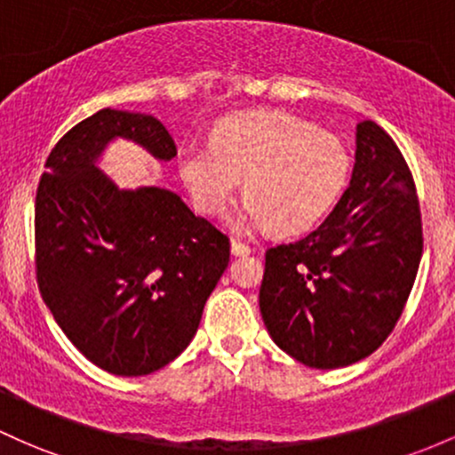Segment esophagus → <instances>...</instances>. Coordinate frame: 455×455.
<instances>
[{"mask_svg":"<svg viewBox=\"0 0 455 455\" xmlns=\"http://www.w3.org/2000/svg\"><path fill=\"white\" fill-rule=\"evenodd\" d=\"M232 253H234V256H249V253H251V247L234 238V241H232Z\"/></svg>","mask_w":455,"mask_h":455,"instance_id":"obj_1","label":"esophagus"}]
</instances>
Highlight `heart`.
<instances>
[{
    "instance_id": "1",
    "label": "heart",
    "mask_w": 455,
    "mask_h": 455,
    "mask_svg": "<svg viewBox=\"0 0 455 455\" xmlns=\"http://www.w3.org/2000/svg\"><path fill=\"white\" fill-rule=\"evenodd\" d=\"M180 173L195 206L221 217L241 180L245 229L299 234L334 208L349 182L351 156L339 136L288 112H251L226 119L212 145H187Z\"/></svg>"
}]
</instances>
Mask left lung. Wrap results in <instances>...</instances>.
I'll return each mask as SVG.
<instances>
[{
	"label": "left lung",
	"mask_w": 455,
	"mask_h": 455,
	"mask_svg": "<svg viewBox=\"0 0 455 455\" xmlns=\"http://www.w3.org/2000/svg\"><path fill=\"white\" fill-rule=\"evenodd\" d=\"M349 188L304 238L268 247L260 312L280 349L315 369H339L388 339L423 253L417 187L395 140L358 124Z\"/></svg>",
	"instance_id": "obj_1"
}]
</instances>
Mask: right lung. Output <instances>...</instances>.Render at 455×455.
<instances>
[{"mask_svg":"<svg viewBox=\"0 0 455 455\" xmlns=\"http://www.w3.org/2000/svg\"><path fill=\"white\" fill-rule=\"evenodd\" d=\"M115 136L178 156L149 115L104 108L50 151L36 188V282L56 323L92 364L148 375L193 340L229 262V238L167 188L119 190L95 169Z\"/></svg>","mask_w":455,"mask_h":455,"instance_id":"obj_1","label":"right lung"}]
</instances>
